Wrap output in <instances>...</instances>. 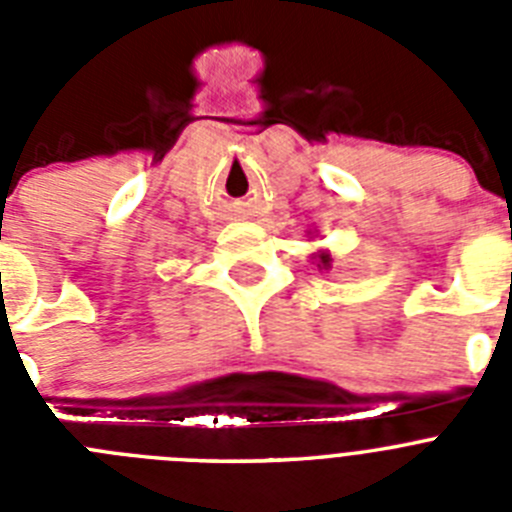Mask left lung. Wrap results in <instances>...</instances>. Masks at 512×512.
I'll return each mask as SVG.
<instances>
[{
	"label": "left lung",
	"instance_id": "left-lung-1",
	"mask_svg": "<svg viewBox=\"0 0 512 512\" xmlns=\"http://www.w3.org/2000/svg\"><path fill=\"white\" fill-rule=\"evenodd\" d=\"M307 233V238H318V235H315V230H305ZM310 261L315 266H318L320 271H328V269H333V253L330 251H325V248H320V251H315V253H310Z\"/></svg>",
	"mask_w": 512,
	"mask_h": 512
}]
</instances>
